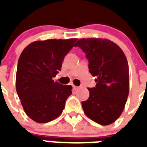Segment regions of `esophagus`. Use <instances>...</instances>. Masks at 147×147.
I'll list each match as a JSON object with an SVG mask.
<instances>
[{"label": "esophagus", "instance_id": "esophagus-1", "mask_svg": "<svg viewBox=\"0 0 147 147\" xmlns=\"http://www.w3.org/2000/svg\"><path fill=\"white\" fill-rule=\"evenodd\" d=\"M78 89H79V86H73V90H78Z\"/></svg>", "mask_w": 147, "mask_h": 147}]
</instances>
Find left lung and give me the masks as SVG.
Returning a JSON list of instances; mask_svg holds the SVG:
<instances>
[{
  "label": "left lung",
  "instance_id": "1",
  "mask_svg": "<svg viewBox=\"0 0 147 147\" xmlns=\"http://www.w3.org/2000/svg\"><path fill=\"white\" fill-rule=\"evenodd\" d=\"M80 47L89 61V71L96 86L88 88L90 97L82 102L87 117L102 125L113 123L122 113L129 94V68L118 45L103 38H81Z\"/></svg>",
  "mask_w": 147,
  "mask_h": 147
}]
</instances>
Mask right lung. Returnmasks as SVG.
Returning <instances> with one entry per match:
<instances>
[{
    "label": "right lung",
    "mask_w": 147,
    "mask_h": 147,
    "mask_svg": "<svg viewBox=\"0 0 147 147\" xmlns=\"http://www.w3.org/2000/svg\"><path fill=\"white\" fill-rule=\"evenodd\" d=\"M77 38L35 41L19 58L16 87L25 113L37 123H47L63 112L72 86L54 82L62 62Z\"/></svg>",
    "instance_id": "obj_1"
}]
</instances>
